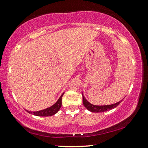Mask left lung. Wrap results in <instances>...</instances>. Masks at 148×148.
Here are the masks:
<instances>
[{
	"label": "left lung",
	"mask_w": 148,
	"mask_h": 148,
	"mask_svg": "<svg viewBox=\"0 0 148 148\" xmlns=\"http://www.w3.org/2000/svg\"><path fill=\"white\" fill-rule=\"evenodd\" d=\"M82 96H83V104H84V106L88 109V110H90V112H105V111L110 110L111 109H113L118 106L119 104H120V103L122 102V100L120 102L115 103V104H112L110 105H103V106H96V105L92 104L91 103L88 102V100L85 98L84 96V94L82 93Z\"/></svg>",
	"instance_id": "1"
}]
</instances>
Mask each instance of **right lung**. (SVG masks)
<instances>
[{"label": "right lung", "mask_w": 148, "mask_h": 148, "mask_svg": "<svg viewBox=\"0 0 148 148\" xmlns=\"http://www.w3.org/2000/svg\"><path fill=\"white\" fill-rule=\"evenodd\" d=\"M64 93L62 94L59 99L57 100L55 104L52 105V106L49 107V108L44 109V110H40V111H36V112H32V111L27 110V112H29V114H34V115H36V116H52V115L55 114L56 112L59 110L62 105V97L63 96Z\"/></svg>", "instance_id": "right-lung-1"}]
</instances>
